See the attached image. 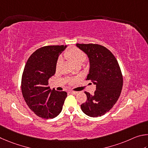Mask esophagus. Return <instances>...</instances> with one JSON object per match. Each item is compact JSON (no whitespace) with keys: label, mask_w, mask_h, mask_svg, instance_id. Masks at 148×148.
<instances>
[{"label":"esophagus","mask_w":148,"mask_h":148,"mask_svg":"<svg viewBox=\"0 0 148 148\" xmlns=\"http://www.w3.org/2000/svg\"><path fill=\"white\" fill-rule=\"evenodd\" d=\"M69 93H70V94H71L76 95V94H77V93H78V92H69Z\"/></svg>","instance_id":"34e87169"}]
</instances>
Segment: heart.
Instances as JSON below:
<instances>
[{"instance_id":"1","label":"heart","mask_w":148,"mask_h":148,"mask_svg":"<svg viewBox=\"0 0 148 148\" xmlns=\"http://www.w3.org/2000/svg\"><path fill=\"white\" fill-rule=\"evenodd\" d=\"M64 56L65 58L68 60L75 67L77 66H81L86 58V54L84 52H82L81 50L76 47H71L68 50H67L64 53ZM62 63V60L61 58H59L56 64V70H58L60 68Z\"/></svg>"}]
</instances>
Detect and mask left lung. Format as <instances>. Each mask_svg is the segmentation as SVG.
<instances>
[{"instance_id":"1","label":"left lung","mask_w":148,"mask_h":148,"mask_svg":"<svg viewBox=\"0 0 148 148\" xmlns=\"http://www.w3.org/2000/svg\"><path fill=\"white\" fill-rule=\"evenodd\" d=\"M89 59V73L86 80L95 85L94 95L85 92L87 100L81 105L85 114L101 116L112 108L120 97L123 77L118 62L113 54L98 44H76Z\"/></svg>"}]
</instances>
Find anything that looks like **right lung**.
<instances>
[{"mask_svg": "<svg viewBox=\"0 0 148 148\" xmlns=\"http://www.w3.org/2000/svg\"><path fill=\"white\" fill-rule=\"evenodd\" d=\"M67 45L45 46L38 49L28 59L21 81L23 96L28 107L39 117L49 119L61 112L66 92L51 90L49 79L55 74L58 56Z\"/></svg>", "mask_w": 148, "mask_h": 148, "instance_id": "1", "label": "right lung"}]
</instances>
